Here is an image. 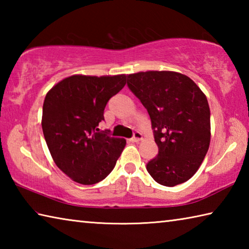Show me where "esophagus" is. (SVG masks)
<instances>
[{"label":"esophagus","mask_w":249,"mask_h":249,"mask_svg":"<svg viewBox=\"0 0 249 249\" xmlns=\"http://www.w3.org/2000/svg\"><path fill=\"white\" fill-rule=\"evenodd\" d=\"M142 140V135L140 133V132H135L134 133V136L132 137V141L133 142H141Z\"/></svg>","instance_id":"34e87169"}]
</instances>
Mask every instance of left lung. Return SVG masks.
<instances>
[{
  "mask_svg": "<svg viewBox=\"0 0 249 249\" xmlns=\"http://www.w3.org/2000/svg\"><path fill=\"white\" fill-rule=\"evenodd\" d=\"M127 86L148 112L157 157L147 163L156 182L175 187L192 178L211 142L210 107L193 80L176 71L127 75Z\"/></svg>",
  "mask_w": 249,
  "mask_h": 249,
  "instance_id": "8db88e82",
  "label": "left lung"
}]
</instances>
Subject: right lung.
Returning <instances> with one entry per match:
<instances>
[{
    "instance_id": "add662e5",
    "label": "right lung",
    "mask_w": 249,
    "mask_h": 249,
    "mask_svg": "<svg viewBox=\"0 0 249 249\" xmlns=\"http://www.w3.org/2000/svg\"><path fill=\"white\" fill-rule=\"evenodd\" d=\"M126 74L65 78L48 91L41 127L54 163L80 184L98 183L115 167L124 138L98 132L107 101L123 89Z\"/></svg>"
}]
</instances>
